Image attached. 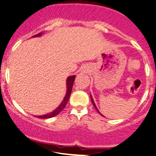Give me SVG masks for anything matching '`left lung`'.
I'll return each mask as SVG.
<instances>
[{
    "instance_id": "left-lung-1",
    "label": "left lung",
    "mask_w": 156,
    "mask_h": 156,
    "mask_svg": "<svg viewBox=\"0 0 156 156\" xmlns=\"http://www.w3.org/2000/svg\"><path fill=\"white\" fill-rule=\"evenodd\" d=\"M91 100H92V104H93V106H94V107H95V109H96V110H97V112L98 113H99V114H101L100 113H99V109H97V107H96V106H95V102H94V101H93V99H92V95H91ZM102 115V114H101Z\"/></svg>"
}]
</instances>
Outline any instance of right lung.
Instances as JSON below:
<instances>
[{
	"mask_svg": "<svg viewBox=\"0 0 156 156\" xmlns=\"http://www.w3.org/2000/svg\"><path fill=\"white\" fill-rule=\"evenodd\" d=\"M40 35H41V33H39V34L36 35V36H40ZM75 78V76H71V77H68V79H67V88H68V91H67V93H66L65 97H64L62 103H61V104L58 106V108H57L56 110H54V112H52L51 113H48V114L43 115V116H37L38 118H40V119L51 118V117H54V116L58 115L59 113L62 111L63 109H64V107L66 106V105H67V103H68V99H69V98H70V95H71V90H72L73 83H74Z\"/></svg>",
	"mask_w": 156,
	"mask_h": 156,
	"instance_id": "obj_1",
	"label": "right lung"
}]
</instances>
